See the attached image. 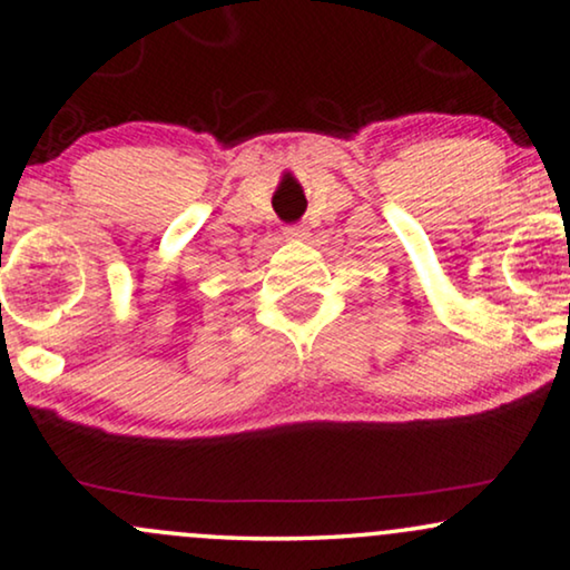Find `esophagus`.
I'll return each mask as SVG.
<instances>
[{
    "label": "esophagus",
    "mask_w": 570,
    "mask_h": 570,
    "mask_svg": "<svg viewBox=\"0 0 570 570\" xmlns=\"http://www.w3.org/2000/svg\"><path fill=\"white\" fill-rule=\"evenodd\" d=\"M283 236L287 240H303L308 236V230L303 228V225H287V228H283Z\"/></svg>",
    "instance_id": "34e87169"
}]
</instances>
